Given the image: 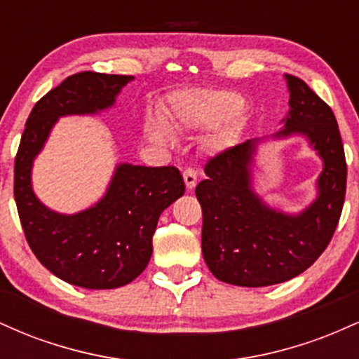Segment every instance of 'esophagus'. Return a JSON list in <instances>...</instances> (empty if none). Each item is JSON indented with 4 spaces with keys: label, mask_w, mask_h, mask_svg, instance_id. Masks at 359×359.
Masks as SVG:
<instances>
[{
    "label": "esophagus",
    "mask_w": 359,
    "mask_h": 359,
    "mask_svg": "<svg viewBox=\"0 0 359 359\" xmlns=\"http://www.w3.org/2000/svg\"><path fill=\"white\" fill-rule=\"evenodd\" d=\"M184 182H185V187L189 189V191H192L194 187H196V184H197V174H196V170H194V168H185L184 170Z\"/></svg>",
    "instance_id": "obj_1"
}]
</instances>
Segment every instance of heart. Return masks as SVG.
Here are the masks:
<instances>
[{
    "instance_id": "1",
    "label": "heart",
    "mask_w": 359,
    "mask_h": 359,
    "mask_svg": "<svg viewBox=\"0 0 359 359\" xmlns=\"http://www.w3.org/2000/svg\"><path fill=\"white\" fill-rule=\"evenodd\" d=\"M243 97L231 90H185L172 97L170 119L172 125L182 130H211L224 121L208 140L212 151H226L241 140L246 126L243 111ZM148 135L155 142H172L174 135L162 119L148 123Z\"/></svg>"
}]
</instances>
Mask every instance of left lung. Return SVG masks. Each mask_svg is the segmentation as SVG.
<instances>
[{"mask_svg":"<svg viewBox=\"0 0 359 359\" xmlns=\"http://www.w3.org/2000/svg\"><path fill=\"white\" fill-rule=\"evenodd\" d=\"M288 93L283 130L271 138L302 135L323 158L317 197L299 214L270 208L253 191L255 138L221 151L205 163L197 184L203 208V255L217 280L240 287H266L306 271L327 248L346 196V158L332 109L302 79L285 76Z\"/></svg>","mask_w":359,"mask_h":359,"instance_id":"8db88e82","label":"left lung"}]
</instances>
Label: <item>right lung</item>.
<instances>
[{
  "label": "right lung",
  "instance_id": "add662e5",
  "mask_svg": "<svg viewBox=\"0 0 359 359\" xmlns=\"http://www.w3.org/2000/svg\"><path fill=\"white\" fill-rule=\"evenodd\" d=\"M133 76L79 72L48 90L32 109L15 158V201L28 245L55 277L82 288H118L150 262L160 214L185 192L175 167L119 163L100 203L60 214L32 187L35 156L60 116L96 114L114 104Z\"/></svg>",
  "mask_w": 359,
  "mask_h": 359
}]
</instances>
